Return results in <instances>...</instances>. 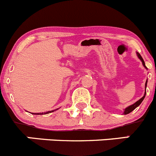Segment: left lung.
<instances>
[{"label":"left lung","mask_w":156,"mask_h":156,"mask_svg":"<svg viewBox=\"0 0 156 156\" xmlns=\"http://www.w3.org/2000/svg\"><path fill=\"white\" fill-rule=\"evenodd\" d=\"M137 56H138V57H139V58L141 60H142V64H143V66L146 68V65H145V62H144V60H143V59H142V57H141V55L139 54V53H137ZM146 86H147V81H146ZM146 93H145V95H144V96H142V97L141 98V99H139V100H138V101L136 102V103H135L134 104L131 105V106H129V107H127L126 109H125V111H124V114H125V115H126V114L130 113V112H133V111L134 110V109H136V107H138V106H139V105L141 104V103H142V100H143V99H144V98H145V96H146Z\"/></svg>","instance_id":"1"}]
</instances>
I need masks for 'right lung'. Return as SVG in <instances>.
I'll return each mask as SVG.
<instances>
[{"label":"right lung","mask_w":156,"mask_h":156,"mask_svg":"<svg viewBox=\"0 0 156 156\" xmlns=\"http://www.w3.org/2000/svg\"><path fill=\"white\" fill-rule=\"evenodd\" d=\"M53 112V110L48 111V112H42V113H41V112H39V113H37V115H43V114H47V113H50V112Z\"/></svg>","instance_id":"add662e5"}]
</instances>
